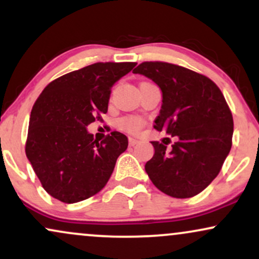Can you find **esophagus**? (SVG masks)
I'll return each mask as SVG.
<instances>
[{
    "label": "esophagus",
    "instance_id": "1",
    "mask_svg": "<svg viewBox=\"0 0 259 259\" xmlns=\"http://www.w3.org/2000/svg\"><path fill=\"white\" fill-rule=\"evenodd\" d=\"M129 144H130V146H136V145L140 144V141H139V140H136V139L130 138L129 139Z\"/></svg>",
    "mask_w": 259,
    "mask_h": 259
}]
</instances>
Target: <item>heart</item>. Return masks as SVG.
Instances as JSON below:
<instances>
[{"instance_id": "obj_1", "label": "heart", "mask_w": 259, "mask_h": 259, "mask_svg": "<svg viewBox=\"0 0 259 259\" xmlns=\"http://www.w3.org/2000/svg\"><path fill=\"white\" fill-rule=\"evenodd\" d=\"M144 125V121L139 117H126L120 120L121 129H124L127 133H138Z\"/></svg>"}]
</instances>
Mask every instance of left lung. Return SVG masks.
Wrapping results in <instances>:
<instances>
[{
  "label": "left lung",
  "mask_w": 259,
  "mask_h": 259,
  "mask_svg": "<svg viewBox=\"0 0 259 259\" xmlns=\"http://www.w3.org/2000/svg\"><path fill=\"white\" fill-rule=\"evenodd\" d=\"M133 73L158 85L162 106L153 127L177 138L170 150L164 140L151 141L148 178L171 197L200 194L219 174L231 148L233 115L222 91L207 76L165 62H144Z\"/></svg>",
  "instance_id": "8db88e82"
}]
</instances>
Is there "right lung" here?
<instances>
[{
    "instance_id": "right-lung-1",
    "label": "right lung",
    "mask_w": 259,
    "mask_h": 259,
    "mask_svg": "<svg viewBox=\"0 0 259 259\" xmlns=\"http://www.w3.org/2000/svg\"><path fill=\"white\" fill-rule=\"evenodd\" d=\"M135 63H95L50 82L31 109L25 153L52 197L75 203L105 187L127 138L94 140L86 126L108 109L111 89ZM100 118V117H99Z\"/></svg>"
}]
</instances>
